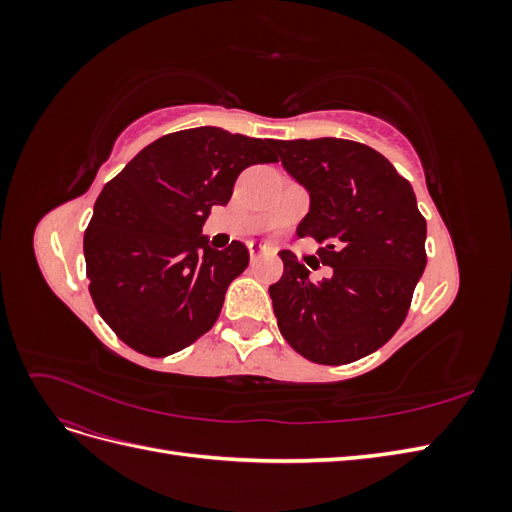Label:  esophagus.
<instances>
[{"label": "esophagus", "instance_id": "34e87169", "mask_svg": "<svg viewBox=\"0 0 512 512\" xmlns=\"http://www.w3.org/2000/svg\"><path fill=\"white\" fill-rule=\"evenodd\" d=\"M247 247H250V258H252V262H256L260 256H265V254H275V252L271 250V247L260 245V243H250Z\"/></svg>", "mask_w": 512, "mask_h": 512}]
</instances>
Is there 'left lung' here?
Listing matches in <instances>:
<instances>
[{"label":"left lung","mask_w":512,"mask_h":512,"mask_svg":"<svg viewBox=\"0 0 512 512\" xmlns=\"http://www.w3.org/2000/svg\"><path fill=\"white\" fill-rule=\"evenodd\" d=\"M312 207L297 228L333 269L314 282L292 252L269 286L277 327L307 361L346 365L384 346L406 320L427 265V222L408 179L382 153L346 138L275 141Z\"/></svg>","instance_id":"1"}]
</instances>
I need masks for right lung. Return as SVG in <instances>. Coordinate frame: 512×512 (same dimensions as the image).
<instances>
[{
  "instance_id": "1",
  "label": "right lung",
  "mask_w": 512,
  "mask_h": 512,
  "mask_svg": "<svg viewBox=\"0 0 512 512\" xmlns=\"http://www.w3.org/2000/svg\"><path fill=\"white\" fill-rule=\"evenodd\" d=\"M271 162V138L192 128L153 141L104 185L83 252L91 299L123 344L166 356L213 327L250 252L241 241L213 250L200 228L241 170Z\"/></svg>"
}]
</instances>
